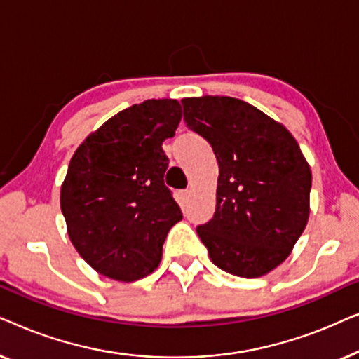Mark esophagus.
I'll return each mask as SVG.
<instances>
[{"label": "esophagus", "mask_w": 359, "mask_h": 359, "mask_svg": "<svg viewBox=\"0 0 359 359\" xmlns=\"http://www.w3.org/2000/svg\"><path fill=\"white\" fill-rule=\"evenodd\" d=\"M183 196H184L186 199H188L189 196H191V189H184V191H183Z\"/></svg>", "instance_id": "1"}]
</instances>
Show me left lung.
Segmentation results:
<instances>
[{"instance_id":"obj_1","label":"left lung","mask_w":359,"mask_h":359,"mask_svg":"<svg viewBox=\"0 0 359 359\" xmlns=\"http://www.w3.org/2000/svg\"><path fill=\"white\" fill-rule=\"evenodd\" d=\"M184 122L219 163L212 220L198 235L215 266L259 278L279 266L306 229L312 173L281 122L230 96L184 97Z\"/></svg>"}]
</instances>
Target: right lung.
<instances>
[{
  "instance_id": "add662e5",
  "label": "right lung",
  "mask_w": 359,
  "mask_h": 359,
  "mask_svg": "<svg viewBox=\"0 0 359 359\" xmlns=\"http://www.w3.org/2000/svg\"><path fill=\"white\" fill-rule=\"evenodd\" d=\"M181 121L176 100L134 104L91 132L73 154L60 189L67 232L102 276L132 283L161 262L166 235L183 219L165 186L161 144Z\"/></svg>"
}]
</instances>
